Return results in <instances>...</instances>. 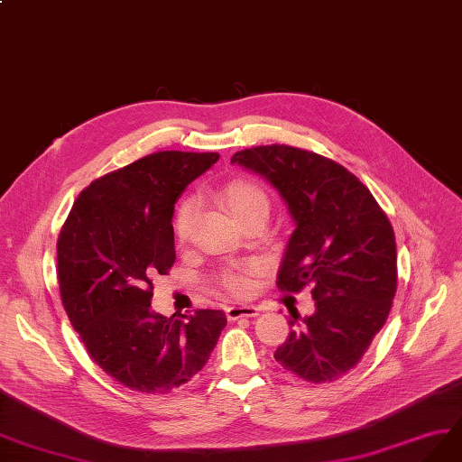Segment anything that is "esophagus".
I'll list each match as a JSON object with an SVG mask.
<instances>
[{"label":"esophagus","mask_w":462,"mask_h":462,"mask_svg":"<svg viewBox=\"0 0 462 462\" xmlns=\"http://www.w3.org/2000/svg\"><path fill=\"white\" fill-rule=\"evenodd\" d=\"M254 316H259V309L253 304H234L226 309V318L230 321L240 319V318H254Z\"/></svg>","instance_id":"obj_1"}]
</instances>
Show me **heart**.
<instances>
[{
	"mask_svg": "<svg viewBox=\"0 0 462 462\" xmlns=\"http://www.w3.org/2000/svg\"><path fill=\"white\" fill-rule=\"evenodd\" d=\"M218 198L222 203L232 211V215L240 220L245 215L268 209V196L261 186L249 180H232L225 188H220ZM196 217V201L194 199H182L175 211L173 218V232L179 244L188 242V237L192 234V225ZM254 270V264H244V266H232L222 270L220 283L222 287L230 291L236 297H245L251 293L253 282H251V272Z\"/></svg>",
	"mask_w": 462,
	"mask_h": 462,
	"instance_id": "1",
	"label": "heart"
}]
</instances>
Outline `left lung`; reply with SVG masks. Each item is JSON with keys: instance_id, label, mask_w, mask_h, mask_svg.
<instances>
[{"instance_id": "8db88e82", "label": "left lung", "mask_w": 462, "mask_h": 462, "mask_svg": "<svg viewBox=\"0 0 462 462\" xmlns=\"http://www.w3.org/2000/svg\"><path fill=\"white\" fill-rule=\"evenodd\" d=\"M234 163L274 184L295 220L278 289L312 285L316 312L297 323L276 362L306 383H331L362 362L398 287L396 237L369 188L346 167L287 144L236 152Z\"/></svg>"}]
</instances>
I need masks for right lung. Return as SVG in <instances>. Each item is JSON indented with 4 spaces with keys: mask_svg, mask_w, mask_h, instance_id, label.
<instances>
[{
    "mask_svg": "<svg viewBox=\"0 0 462 462\" xmlns=\"http://www.w3.org/2000/svg\"><path fill=\"white\" fill-rule=\"evenodd\" d=\"M217 152L165 150L95 179L60 228L57 276L62 306L95 364L143 394H167L209 360L222 310L179 319L150 310L152 280L175 263L173 211L184 188Z\"/></svg>",
    "mask_w": 462,
    "mask_h": 462,
    "instance_id": "add662e5",
    "label": "right lung"
}]
</instances>
